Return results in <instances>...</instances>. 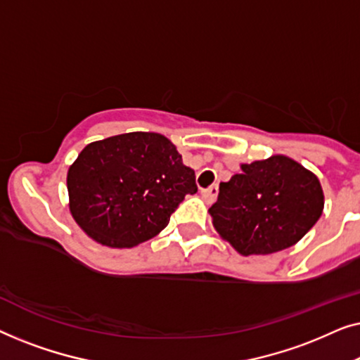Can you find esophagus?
Instances as JSON below:
<instances>
[{
  "label": "esophagus",
  "instance_id": "obj_1",
  "mask_svg": "<svg viewBox=\"0 0 360 360\" xmlns=\"http://www.w3.org/2000/svg\"><path fill=\"white\" fill-rule=\"evenodd\" d=\"M201 196H203L206 203H213L216 196H218V185H211L208 188H203L201 190Z\"/></svg>",
  "mask_w": 360,
  "mask_h": 360
}]
</instances>
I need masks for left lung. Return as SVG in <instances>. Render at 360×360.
I'll return each instance as SVG.
<instances>
[{
  "mask_svg": "<svg viewBox=\"0 0 360 360\" xmlns=\"http://www.w3.org/2000/svg\"><path fill=\"white\" fill-rule=\"evenodd\" d=\"M219 184L210 208L218 233L243 255L292 248L316 224L324 195L316 175L285 155L244 164Z\"/></svg>",
  "mask_w": 360,
  "mask_h": 360,
  "instance_id": "1",
  "label": "left lung"
}]
</instances>
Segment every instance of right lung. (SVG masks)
Wrapping results in <instances>:
<instances>
[{"label": "right lung", "instance_id": "add662e5", "mask_svg": "<svg viewBox=\"0 0 360 360\" xmlns=\"http://www.w3.org/2000/svg\"><path fill=\"white\" fill-rule=\"evenodd\" d=\"M67 188L78 226L110 248L154 238L185 195L198 191L195 172L157 132H127L88 144L68 169Z\"/></svg>", "mask_w": 360, "mask_h": 360}]
</instances>
